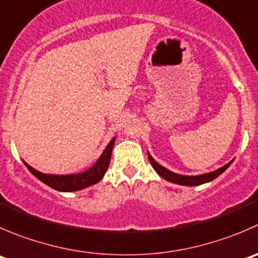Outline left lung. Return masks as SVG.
Wrapping results in <instances>:
<instances>
[{"mask_svg": "<svg viewBox=\"0 0 258 258\" xmlns=\"http://www.w3.org/2000/svg\"><path fill=\"white\" fill-rule=\"evenodd\" d=\"M147 156H149V160L150 162H151L152 167H154L155 171H156L160 176L164 177V179L167 180V181H171V182H175V184H180V185H186V186H196V185H201V184H204V182L212 181V180H214L216 177H218L219 175H221L222 172H223L224 170L232 164V161L228 162V164L224 165L223 167H221V169L216 170V171L213 172H209V174L198 175V176H185V175L175 174V172L165 169L164 166L157 164V162L152 159L150 154L147 155Z\"/></svg>", "mask_w": 258, "mask_h": 258, "instance_id": "left-lung-1", "label": "left lung"}]
</instances>
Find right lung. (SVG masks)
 I'll return each instance as SVG.
<instances>
[{"instance_id":"obj_1","label":"right lung","mask_w":258,"mask_h":258,"mask_svg":"<svg viewBox=\"0 0 258 258\" xmlns=\"http://www.w3.org/2000/svg\"><path fill=\"white\" fill-rule=\"evenodd\" d=\"M114 140L116 139L111 140V142H109L108 146L106 147L103 154L101 155L98 161H97L91 169L82 172V174L49 175V174H42V172L32 169V167L29 166V165H26V166L27 169L30 170V172H31L32 175H35L40 181L49 185L50 187H52V189L55 190H59V191H76V190L84 189V187L91 186V185L98 182L99 180L103 177V175L106 174L107 169H108L109 161H111V155H112V149H113V145H114Z\"/></svg>"}]
</instances>
